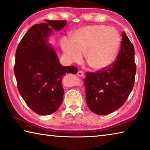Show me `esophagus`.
<instances>
[{
    "instance_id": "obj_1",
    "label": "esophagus",
    "mask_w": 150,
    "mask_h": 150,
    "mask_svg": "<svg viewBox=\"0 0 150 150\" xmlns=\"http://www.w3.org/2000/svg\"><path fill=\"white\" fill-rule=\"evenodd\" d=\"M77 75L79 76V77H84V73H83V71H78Z\"/></svg>"
}]
</instances>
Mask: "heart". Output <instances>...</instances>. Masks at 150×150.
<instances>
[{
  "instance_id": "b5f03b06",
  "label": "heart",
  "mask_w": 150,
  "mask_h": 150,
  "mask_svg": "<svg viewBox=\"0 0 150 150\" xmlns=\"http://www.w3.org/2000/svg\"><path fill=\"white\" fill-rule=\"evenodd\" d=\"M120 44V34L114 28L104 25L81 27L72 32L71 38H63L61 47L69 63L85 60L96 71L107 69L116 59Z\"/></svg>"
}]
</instances>
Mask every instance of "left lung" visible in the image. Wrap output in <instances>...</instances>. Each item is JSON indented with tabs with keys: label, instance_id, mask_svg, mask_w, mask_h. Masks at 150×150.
Instances as JSON below:
<instances>
[{
	"label": "left lung",
	"instance_id": "1",
	"mask_svg": "<svg viewBox=\"0 0 150 150\" xmlns=\"http://www.w3.org/2000/svg\"><path fill=\"white\" fill-rule=\"evenodd\" d=\"M116 60L107 69L86 73V102L98 115H106L120 108L132 90L136 66L134 48L125 32Z\"/></svg>",
	"mask_w": 150,
	"mask_h": 150
}]
</instances>
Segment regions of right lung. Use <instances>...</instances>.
Here are the masks:
<instances>
[{
    "label": "right lung",
    "mask_w": 150,
    "mask_h": 150,
    "mask_svg": "<svg viewBox=\"0 0 150 150\" xmlns=\"http://www.w3.org/2000/svg\"><path fill=\"white\" fill-rule=\"evenodd\" d=\"M28 30L18 45L14 67L20 95L32 110L40 115L54 113L62 105L66 73L76 74L74 66H63L47 43L53 30L59 31L66 20H45Z\"/></svg>",
    "instance_id": "1"
}]
</instances>
